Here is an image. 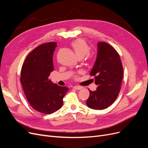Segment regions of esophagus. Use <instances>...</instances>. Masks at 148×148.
Returning <instances> with one entry per match:
<instances>
[{
    "mask_svg": "<svg viewBox=\"0 0 148 148\" xmlns=\"http://www.w3.org/2000/svg\"><path fill=\"white\" fill-rule=\"evenodd\" d=\"M73 88L75 89H77V90H79V89H82L83 88H82V86H75L73 87Z\"/></svg>",
    "mask_w": 148,
    "mask_h": 148,
    "instance_id": "obj_1",
    "label": "esophagus"
}]
</instances>
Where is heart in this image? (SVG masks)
Masks as SVG:
<instances>
[{
	"instance_id": "heart-1",
	"label": "heart",
	"mask_w": 148,
	"mask_h": 148,
	"mask_svg": "<svg viewBox=\"0 0 148 148\" xmlns=\"http://www.w3.org/2000/svg\"><path fill=\"white\" fill-rule=\"evenodd\" d=\"M71 47L73 49L76 56L84 57L89 51V47L86 41L83 39H76L71 42Z\"/></svg>"
}]
</instances>
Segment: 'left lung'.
<instances>
[{"mask_svg": "<svg viewBox=\"0 0 148 148\" xmlns=\"http://www.w3.org/2000/svg\"><path fill=\"white\" fill-rule=\"evenodd\" d=\"M95 76L97 89L89 90L86 105L95 110H102L117 99L122 84L123 69L115 49L106 42L97 43V59L90 72Z\"/></svg>", "mask_w": 148, "mask_h": 148, "instance_id": "1", "label": "left lung"}]
</instances>
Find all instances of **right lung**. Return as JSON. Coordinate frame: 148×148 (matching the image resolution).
<instances>
[{
  "label": "right lung",
  "mask_w": 148,
  "mask_h": 148,
  "mask_svg": "<svg viewBox=\"0 0 148 148\" xmlns=\"http://www.w3.org/2000/svg\"><path fill=\"white\" fill-rule=\"evenodd\" d=\"M57 43L41 44L31 51L22 65L20 82L29 104L36 111L51 114L59 110L69 88L49 79L53 71L52 57Z\"/></svg>",
  "instance_id": "add662e5"
}]
</instances>
